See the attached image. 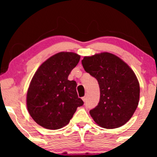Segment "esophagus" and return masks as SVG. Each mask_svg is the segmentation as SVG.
Returning <instances> with one entry per match:
<instances>
[{
	"instance_id": "1",
	"label": "esophagus",
	"mask_w": 157,
	"mask_h": 157,
	"mask_svg": "<svg viewBox=\"0 0 157 157\" xmlns=\"http://www.w3.org/2000/svg\"><path fill=\"white\" fill-rule=\"evenodd\" d=\"M82 100H83V101L84 102H86V96H85V97H82Z\"/></svg>"
}]
</instances>
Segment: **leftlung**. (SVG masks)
I'll use <instances>...</instances> for the list:
<instances>
[{
	"instance_id": "1",
	"label": "left lung",
	"mask_w": 157,
	"mask_h": 157,
	"mask_svg": "<svg viewBox=\"0 0 157 157\" xmlns=\"http://www.w3.org/2000/svg\"><path fill=\"white\" fill-rule=\"evenodd\" d=\"M82 65L100 86V102L89 112L93 120L105 128L125 125L140 100V84L134 71L121 59L108 52L85 57Z\"/></svg>"
}]
</instances>
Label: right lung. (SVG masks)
I'll return each mask as SVG.
<instances>
[{"label":"right lung","instance_id":"right-lung-1","mask_svg":"<svg viewBox=\"0 0 157 157\" xmlns=\"http://www.w3.org/2000/svg\"><path fill=\"white\" fill-rule=\"evenodd\" d=\"M80 56L73 52H60L52 56L36 71L27 92V109L35 121L45 128L57 130L66 125L77 107V82L68 80L71 70Z\"/></svg>","mask_w":157,"mask_h":157}]
</instances>
